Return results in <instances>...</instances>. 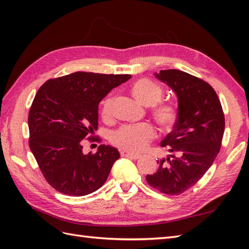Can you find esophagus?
<instances>
[{"mask_svg":"<svg viewBox=\"0 0 249 249\" xmlns=\"http://www.w3.org/2000/svg\"><path fill=\"white\" fill-rule=\"evenodd\" d=\"M120 156H122V157H130V158H133V159H138V158L140 157L139 154L127 152V150H120Z\"/></svg>","mask_w":249,"mask_h":249,"instance_id":"34e87169","label":"esophagus"}]
</instances>
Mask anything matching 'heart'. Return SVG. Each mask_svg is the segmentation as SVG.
Here are the masks:
<instances>
[{
  "mask_svg": "<svg viewBox=\"0 0 249 249\" xmlns=\"http://www.w3.org/2000/svg\"><path fill=\"white\" fill-rule=\"evenodd\" d=\"M133 96L145 106H152V113L159 124L164 129H171L178 122V111L173 104L160 102L163 89L156 82L147 78H141L131 85ZM101 115L109 122L113 117V97L108 95L102 102ZM156 136V130L148 123L124 124L112 134L111 142L115 146L126 150H142Z\"/></svg>",
  "mask_w": 249,
  "mask_h": 249,
  "instance_id": "1",
  "label": "heart"
}]
</instances>
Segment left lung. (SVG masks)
<instances>
[{"label": "left lung", "mask_w": 249, "mask_h": 249, "mask_svg": "<svg viewBox=\"0 0 249 249\" xmlns=\"http://www.w3.org/2000/svg\"><path fill=\"white\" fill-rule=\"evenodd\" d=\"M155 76L176 92L178 118L161 142L171 155L158 161L159 168L146 180L162 193L178 195L196 184L216 159L224 114L217 93L206 81L178 70L160 71Z\"/></svg>", "instance_id": "left-lung-1"}]
</instances>
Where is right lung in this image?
<instances>
[{
    "label": "right lung",
    "mask_w": 249,
    "mask_h": 249,
    "mask_svg": "<svg viewBox=\"0 0 249 249\" xmlns=\"http://www.w3.org/2000/svg\"><path fill=\"white\" fill-rule=\"evenodd\" d=\"M130 74L77 71L50 79L38 89L30 108L29 146L47 182L70 196H84L106 182L115 147L102 144L95 154H83V139L97 130L99 104Z\"/></svg>",
    "instance_id": "1"
}]
</instances>
